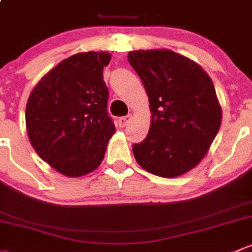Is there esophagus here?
<instances>
[{
	"mask_svg": "<svg viewBox=\"0 0 252 252\" xmlns=\"http://www.w3.org/2000/svg\"><path fill=\"white\" fill-rule=\"evenodd\" d=\"M131 119H132L131 114H129V115H126V116H121V118L118 119L119 126H120V127H126L129 124V121H131Z\"/></svg>",
	"mask_w": 252,
	"mask_h": 252,
	"instance_id": "obj_1",
	"label": "esophagus"
}]
</instances>
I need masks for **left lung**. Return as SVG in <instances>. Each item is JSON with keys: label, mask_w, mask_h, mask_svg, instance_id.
<instances>
[{"label": "left lung", "mask_w": 252, "mask_h": 252, "mask_svg": "<svg viewBox=\"0 0 252 252\" xmlns=\"http://www.w3.org/2000/svg\"><path fill=\"white\" fill-rule=\"evenodd\" d=\"M127 58L143 82L152 113L149 133L132 145L137 162L165 178L188 172L206 155L221 126L211 79L168 49L129 52Z\"/></svg>", "instance_id": "8db88e82"}]
</instances>
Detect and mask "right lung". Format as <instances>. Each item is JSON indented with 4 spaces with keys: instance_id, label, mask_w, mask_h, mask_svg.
<instances>
[{
    "instance_id": "1",
    "label": "right lung",
    "mask_w": 252,
    "mask_h": 252,
    "mask_svg": "<svg viewBox=\"0 0 252 252\" xmlns=\"http://www.w3.org/2000/svg\"><path fill=\"white\" fill-rule=\"evenodd\" d=\"M110 58L105 52L74 54L45 75L28 99L25 121L31 145L68 177L95 170L115 132L103 80Z\"/></svg>"
}]
</instances>
